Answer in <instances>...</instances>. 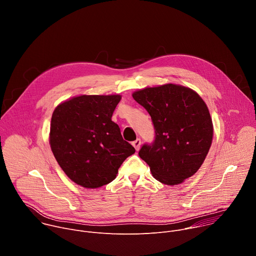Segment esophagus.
Returning a JSON list of instances; mask_svg holds the SVG:
<instances>
[{
  "label": "esophagus",
  "instance_id": "obj_1",
  "mask_svg": "<svg viewBox=\"0 0 256 256\" xmlns=\"http://www.w3.org/2000/svg\"><path fill=\"white\" fill-rule=\"evenodd\" d=\"M140 138H136V140H134L132 142V144L134 146V149L136 150V151H138L140 150Z\"/></svg>",
  "mask_w": 256,
  "mask_h": 256
}]
</instances>
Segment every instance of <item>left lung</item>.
<instances>
[{
	"label": "left lung",
	"instance_id": "8db88e82",
	"mask_svg": "<svg viewBox=\"0 0 256 256\" xmlns=\"http://www.w3.org/2000/svg\"><path fill=\"white\" fill-rule=\"evenodd\" d=\"M132 97L151 116L156 134L140 157L162 184H182L200 168L210 148L214 128L206 104L192 89L172 83L134 91Z\"/></svg>",
	"mask_w": 256,
	"mask_h": 256
}]
</instances>
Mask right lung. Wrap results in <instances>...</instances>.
I'll use <instances>...</instances> for the list:
<instances>
[{
  "label": "right lung",
  "mask_w": 256,
  "mask_h": 256,
  "mask_svg": "<svg viewBox=\"0 0 256 256\" xmlns=\"http://www.w3.org/2000/svg\"><path fill=\"white\" fill-rule=\"evenodd\" d=\"M122 96L79 95L60 103L50 122V144L66 176L85 188L114 180L136 150L112 120Z\"/></svg>",
  "instance_id": "right-lung-1"
}]
</instances>
